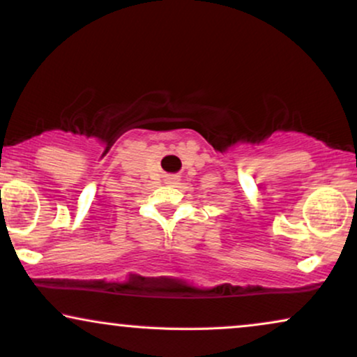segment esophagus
<instances>
[{
    "mask_svg": "<svg viewBox=\"0 0 357 357\" xmlns=\"http://www.w3.org/2000/svg\"><path fill=\"white\" fill-rule=\"evenodd\" d=\"M166 183L171 184V186H174V184L179 183V176H169V178H166Z\"/></svg>",
    "mask_w": 357,
    "mask_h": 357,
    "instance_id": "esophagus-1",
    "label": "esophagus"
}]
</instances>
